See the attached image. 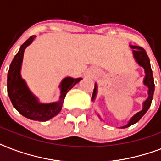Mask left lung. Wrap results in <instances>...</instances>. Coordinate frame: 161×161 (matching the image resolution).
Segmentation results:
<instances>
[{
  "instance_id": "8db88e82",
  "label": "left lung",
  "mask_w": 161,
  "mask_h": 161,
  "mask_svg": "<svg viewBox=\"0 0 161 161\" xmlns=\"http://www.w3.org/2000/svg\"><path fill=\"white\" fill-rule=\"evenodd\" d=\"M130 47L133 49V55H134V58H135V61L137 62L139 65L141 66V67L144 68V69H145V78H144V81H143V82H144V84L148 87V95L149 96H148L147 99L143 103L142 110L140 111V112L136 113V114L130 119V120L129 121V123H128L127 125H125V126H122V127H120L121 129H125V128L130 127V126H131V125L135 124V123H137L138 121L145 115V113L147 112V110L149 109V108L150 107V104H151V102H152L153 95H154V91H155V83H154L152 70H151V67H150V59L148 58L146 52H145V49L142 48L141 47L132 46V45H130ZM97 88H98V87H97V84L95 83L93 95H92V100L93 101L95 99L96 94H97ZM98 117L100 118V116L98 115Z\"/></svg>"
}]
</instances>
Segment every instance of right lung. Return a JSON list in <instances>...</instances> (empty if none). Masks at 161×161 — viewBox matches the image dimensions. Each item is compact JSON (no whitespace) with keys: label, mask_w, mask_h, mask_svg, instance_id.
<instances>
[{"label":"right lung","mask_w":161,"mask_h":161,"mask_svg":"<svg viewBox=\"0 0 161 161\" xmlns=\"http://www.w3.org/2000/svg\"><path fill=\"white\" fill-rule=\"evenodd\" d=\"M35 37V36H31L27 39L14 57L7 75V93L14 108L21 115L29 119L44 122L51 119L60 112L67 93L82 78L70 77L63 78L59 85L61 90L59 100L49 103H39L38 98L29 90L26 82L21 76L24 51L33 42Z\"/></svg>","instance_id":"obj_1"}]
</instances>
